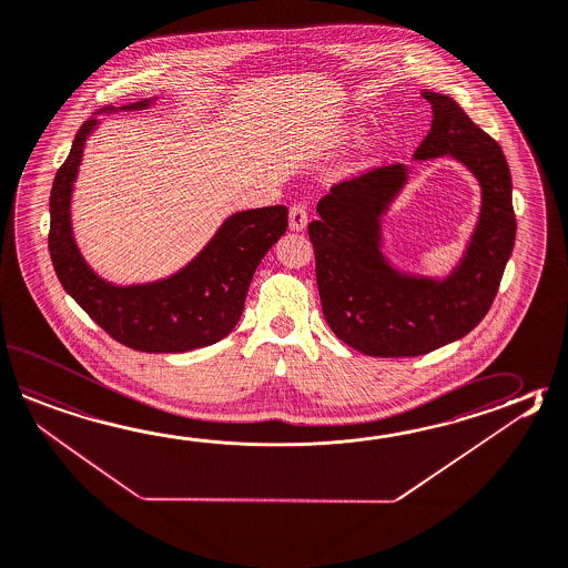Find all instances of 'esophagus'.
Returning <instances> with one entry per match:
<instances>
[{"label":"esophagus","mask_w":568,"mask_h":568,"mask_svg":"<svg viewBox=\"0 0 568 568\" xmlns=\"http://www.w3.org/2000/svg\"><path fill=\"white\" fill-rule=\"evenodd\" d=\"M291 231H303L307 226V209L303 204H293L290 209Z\"/></svg>","instance_id":"1"}]
</instances>
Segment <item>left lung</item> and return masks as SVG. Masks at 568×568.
Segmentation results:
<instances>
[{
	"label": "left lung",
	"instance_id": "obj_1",
	"mask_svg": "<svg viewBox=\"0 0 568 568\" xmlns=\"http://www.w3.org/2000/svg\"><path fill=\"white\" fill-rule=\"evenodd\" d=\"M433 125L415 160L452 155L481 185V214L464 261L443 281L413 277L381 251V216L405 185L403 163L334 185L310 224L325 322L344 344L376 358L423 356L464 337L489 312L516 239L511 175L498 141L447 94L425 91Z\"/></svg>",
	"mask_w": 568,
	"mask_h": 568
}]
</instances>
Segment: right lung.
Here are the masks:
<instances>
[{"label":"right lung","mask_w":568,"mask_h":568,"mask_svg":"<svg viewBox=\"0 0 568 568\" xmlns=\"http://www.w3.org/2000/svg\"><path fill=\"white\" fill-rule=\"evenodd\" d=\"M150 103L141 101L121 109L135 111ZM94 125L97 116H91L77 131L50 192L48 248L62 287L94 324L123 346L150 354H175L216 344L239 324L256 266L287 231L290 212L285 206L236 212L180 273L155 283L116 287L84 263L70 226L72 184L84 141Z\"/></svg>","instance_id":"add662e5"}]
</instances>
